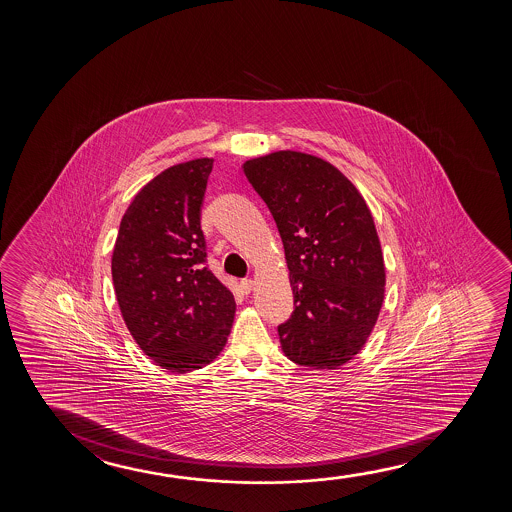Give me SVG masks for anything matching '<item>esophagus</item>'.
<instances>
[{
	"label": "esophagus",
	"mask_w": 512,
	"mask_h": 512,
	"mask_svg": "<svg viewBox=\"0 0 512 512\" xmlns=\"http://www.w3.org/2000/svg\"><path fill=\"white\" fill-rule=\"evenodd\" d=\"M241 287H243V290H245L246 294H250L253 288L252 278H245V280L241 281Z\"/></svg>",
	"instance_id": "esophagus-1"
}]
</instances>
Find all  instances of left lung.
<instances>
[{
  "mask_svg": "<svg viewBox=\"0 0 512 512\" xmlns=\"http://www.w3.org/2000/svg\"><path fill=\"white\" fill-rule=\"evenodd\" d=\"M278 225L294 313L278 327L295 364L337 369L367 343L385 299V260L371 210L316 155L280 150L243 164Z\"/></svg>",
  "mask_w": 512,
  "mask_h": 512,
  "instance_id": "obj_1",
  "label": "left lung"
}]
</instances>
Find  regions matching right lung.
<instances>
[{
	"mask_svg": "<svg viewBox=\"0 0 512 512\" xmlns=\"http://www.w3.org/2000/svg\"><path fill=\"white\" fill-rule=\"evenodd\" d=\"M213 159L164 169L134 196L113 246L120 313L143 353L171 372L210 364L231 334L236 302L206 266L201 204Z\"/></svg>",
	"mask_w": 512,
	"mask_h": 512,
	"instance_id": "right-lung-1",
	"label": "right lung"
}]
</instances>
